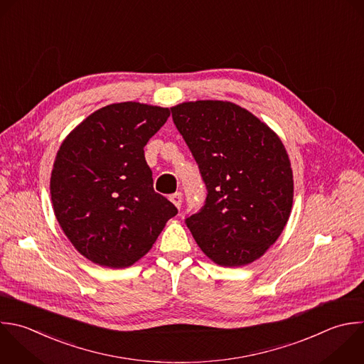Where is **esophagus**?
<instances>
[{
    "label": "esophagus",
    "instance_id": "34e87169",
    "mask_svg": "<svg viewBox=\"0 0 364 364\" xmlns=\"http://www.w3.org/2000/svg\"><path fill=\"white\" fill-rule=\"evenodd\" d=\"M169 199H171V202H172L178 209H181V205H182V193H181V192L172 193V195L169 196Z\"/></svg>",
    "mask_w": 364,
    "mask_h": 364
}]
</instances>
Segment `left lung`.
Wrapping results in <instances>:
<instances>
[{"instance_id": "8db88e82", "label": "left lung", "mask_w": 364, "mask_h": 364, "mask_svg": "<svg viewBox=\"0 0 364 364\" xmlns=\"http://www.w3.org/2000/svg\"><path fill=\"white\" fill-rule=\"evenodd\" d=\"M206 185V200L185 219L202 252L220 266H245L283 232L293 203V172L280 138L228 101L171 108Z\"/></svg>"}]
</instances>
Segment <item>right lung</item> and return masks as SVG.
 I'll return each mask as SVG.
<instances>
[{"label": "right lung", "instance_id": "right-lung-1", "mask_svg": "<svg viewBox=\"0 0 364 364\" xmlns=\"http://www.w3.org/2000/svg\"><path fill=\"white\" fill-rule=\"evenodd\" d=\"M169 108L139 102L107 105L61 144L53 173L55 218L88 260L112 269L145 256L178 209L154 191L144 146Z\"/></svg>", "mask_w": 364, "mask_h": 364}]
</instances>
